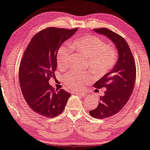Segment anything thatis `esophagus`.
Here are the masks:
<instances>
[{"label":"esophagus","instance_id":"34e87169","mask_svg":"<svg viewBox=\"0 0 150 150\" xmlns=\"http://www.w3.org/2000/svg\"><path fill=\"white\" fill-rule=\"evenodd\" d=\"M76 94V95H80V96H81V97H85L86 95L87 94H86L85 93H75Z\"/></svg>","mask_w":150,"mask_h":150}]
</instances>
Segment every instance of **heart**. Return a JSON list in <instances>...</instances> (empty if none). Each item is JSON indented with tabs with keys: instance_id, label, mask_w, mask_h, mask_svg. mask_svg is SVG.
I'll return each mask as SVG.
<instances>
[{
	"instance_id": "1",
	"label": "heart",
	"mask_w": 150,
	"mask_h": 150,
	"mask_svg": "<svg viewBox=\"0 0 150 150\" xmlns=\"http://www.w3.org/2000/svg\"><path fill=\"white\" fill-rule=\"evenodd\" d=\"M72 47L86 57V66L91 72L96 75H105L116 64L118 53L116 49L107 45L98 36H80L73 41ZM71 53L72 49L68 45H63L59 47L57 54V62L60 68L68 67ZM64 82L70 89L80 91L90 82V77L86 72L72 71L64 76Z\"/></svg>"
}]
</instances>
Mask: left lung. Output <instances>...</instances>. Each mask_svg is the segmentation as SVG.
<instances>
[{"label":"left lung","instance_id":"obj_1","mask_svg":"<svg viewBox=\"0 0 150 150\" xmlns=\"http://www.w3.org/2000/svg\"><path fill=\"white\" fill-rule=\"evenodd\" d=\"M94 30L110 39L116 45L119 55L112 70L94 84L95 88L106 90L99 97L98 106L91 110L89 114L93 118L103 119L116 114L129 101L135 82L136 65L125 38L108 28H95Z\"/></svg>","mask_w":150,"mask_h":150}]
</instances>
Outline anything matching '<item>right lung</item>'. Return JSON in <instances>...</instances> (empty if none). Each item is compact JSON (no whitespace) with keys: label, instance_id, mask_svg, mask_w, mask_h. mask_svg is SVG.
<instances>
[{"label":"right lung","instance_id":"right-lung-1","mask_svg":"<svg viewBox=\"0 0 150 150\" xmlns=\"http://www.w3.org/2000/svg\"><path fill=\"white\" fill-rule=\"evenodd\" d=\"M77 30L45 28L32 37L23 53L19 68L21 93L30 109L41 116H59L71 96L64 90L55 89L49 81L55 78L58 49Z\"/></svg>","mask_w":150,"mask_h":150}]
</instances>
